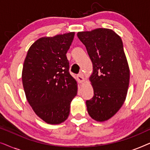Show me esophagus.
Here are the masks:
<instances>
[{"label":"esophagus","instance_id":"1","mask_svg":"<svg viewBox=\"0 0 150 150\" xmlns=\"http://www.w3.org/2000/svg\"><path fill=\"white\" fill-rule=\"evenodd\" d=\"M77 80H78V81H79V83H83L84 81H85V79H84L83 76L81 74H79L77 76Z\"/></svg>","mask_w":150,"mask_h":150}]
</instances>
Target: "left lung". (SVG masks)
I'll list each match as a JSON object with an SVG mask.
<instances>
[{
  "label": "left lung",
  "mask_w": 150,
  "mask_h": 150,
  "mask_svg": "<svg viewBox=\"0 0 150 150\" xmlns=\"http://www.w3.org/2000/svg\"><path fill=\"white\" fill-rule=\"evenodd\" d=\"M77 36L93 63L90 81L94 96L86 101L88 113L104 122L120 109L128 92L130 69L122 40L113 30L102 28L79 32Z\"/></svg>",
  "instance_id": "left-lung-1"
}]
</instances>
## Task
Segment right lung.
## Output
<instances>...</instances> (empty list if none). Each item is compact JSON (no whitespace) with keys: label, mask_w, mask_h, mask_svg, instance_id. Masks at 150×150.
Instances as JSON below:
<instances>
[{"label":"right lung","mask_w":150,"mask_h":150,"mask_svg":"<svg viewBox=\"0 0 150 150\" xmlns=\"http://www.w3.org/2000/svg\"><path fill=\"white\" fill-rule=\"evenodd\" d=\"M74 33L42 38L28 49L22 69L26 99L39 117L50 124L65 122L77 83L69 74L66 53Z\"/></svg>","instance_id":"1"}]
</instances>
